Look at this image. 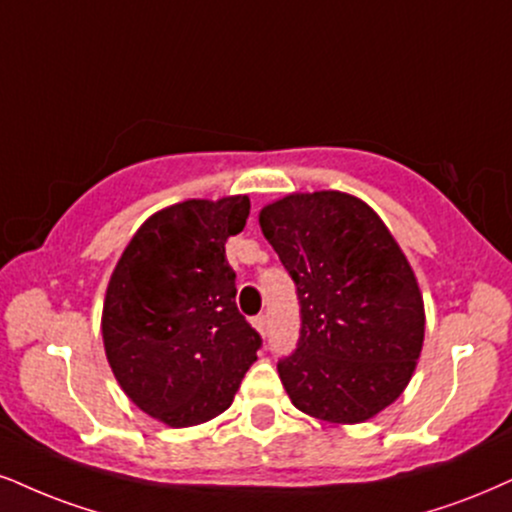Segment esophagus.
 <instances>
[{
	"label": "esophagus",
	"instance_id": "esophagus-1",
	"mask_svg": "<svg viewBox=\"0 0 512 512\" xmlns=\"http://www.w3.org/2000/svg\"><path fill=\"white\" fill-rule=\"evenodd\" d=\"M251 323H254V327L258 330V334H261V337H266V334H268V318H266V315H256Z\"/></svg>",
	"mask_w": 512,
	"mask_h": 512
}]
</instances>
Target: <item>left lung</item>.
<instances>
[{
    "mask_svg": "<svg viewBox=\"0 0 512 512\" xmlns=\"http://www.w3.org/2000/svg\"><path fill=\"white\" fill-rule=\"evenodd\" d=\"M301 306L296 351L277 363L311 418L356 425L408 387L425 342V304L389 227L353 194L294 192L258 213Z\"/></svg>",
    "mask_w": 512,
    "mask_h": 512,
    "instance_id": "obj_1",
    "label": "left lung"
}]
</instances>
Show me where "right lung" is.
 I'll list each match as a JSON object with an SVG mask.
<instances>
[{
  "mask_svg": "<svg viewBox=\"0 0 512 512\" xmlns=\"http://www.w3.org/2000/svg\"><path fill=\"white\" fill-rule=\"evenodd\" d=\"M249 208L246 194L161 208L111 273L106 361L125 396L168 427L218 418L256 361L261 337L237 311V275L225 258Z\"/></svg>",
  "mask_w": 512,
  "mask_h": 512,
  "instance_id": "add662e5",
  "label": "right lung"
}]
</instances>
